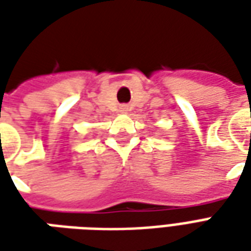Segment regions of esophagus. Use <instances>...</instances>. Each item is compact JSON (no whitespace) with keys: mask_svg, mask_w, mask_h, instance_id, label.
<instances>
[{"mask_svg":"<svg viewBox=\"0 0 251 251\" xmlns=\"http://www.w3.org/2000/svg\"><path fill=\"white\" fill-rule=\"evenodd\" d=\"M121 111H122V113H125V111H126V106H121Z\"/></svg>","mask_w":251,"mask_h":251,"instance_id":"esophagus-1","label":"esophagus"}]
</instances>
